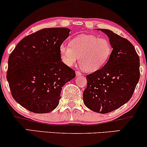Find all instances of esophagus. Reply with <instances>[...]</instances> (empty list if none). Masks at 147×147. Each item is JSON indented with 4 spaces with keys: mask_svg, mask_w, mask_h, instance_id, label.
Instances as JSON below:
<instances>
[{
    "mask_svg": "<svg viewBox=\"0 0 147 147\" xmlns=\"http://www.w3.org/2000/svg\"><path fill=\"white\" fill-rule=\"evenodd\" d=\"M80 75H81V73L79 71H76V76H77V77H79V76H80Z\"/></svg>",
    "mask_w": 147,
    "mask_h": 147,
    "instance_id": "esophagus-1",
    "label": "esophagus"
}]
</instances>
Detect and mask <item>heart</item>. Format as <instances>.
Wrapping results in <instances>:
<instances>
[{
	"label": "heart",
	"instance_id": "1",
	"mask_svg": "<svg viewBox=\"0 0 147 147\" xmlns=\"http://www.w3.org/2000/svg\"><path fill=\"white\" fill-rule=\"evenodd\" d=\"M112 48L105 38L94 35L82 34L73 38L70 46L62 44L59 53L62 62L67 66H72L78 60L81 68L87 72L100 70L107 62Z\"/></svg>",
	"mask_w": 147,
	"mask_h": 147
}]
</instances>
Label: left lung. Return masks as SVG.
Segmentation results:
<instances>
[{
	"label": "left lung",
	"instance_id": "left-lung-1",
	"mask_svg": "<svg viewBox=\"0 0 147 147\" xmlns=\"http://www.w3.org/2000/svg\"><path fill=\"white\" fill-rule=\"evenodd\" d=\"M105 33L113 50L100 70L86 76L87 88L83 93L85 105L93 112L106 114L129 100L140 79V59L127 39L109 29Z\"/></svg>",
	"mask_w": 147,
	"mask_h": 147
}]
</instances>
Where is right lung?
Segmentation results:
<instances>
[{
    "instance_id": "1",
    "label": "right lung",
    "mask_w": 147,
    "mask_h": 147,
    "mask_svg": "<svg viewBox=\"0 0 147 147\" xmlns=\"http://www.w3.org/2000/svg\"><path fill=\"white\" fill-rule=\"evenodd\" d=\"M68 28H47L22 39L10 54L7 79L14 100L37 114L52 112L59 105L62 87L75 71L62 62L59 47Z\"/></svg>"
}]
</instances>
